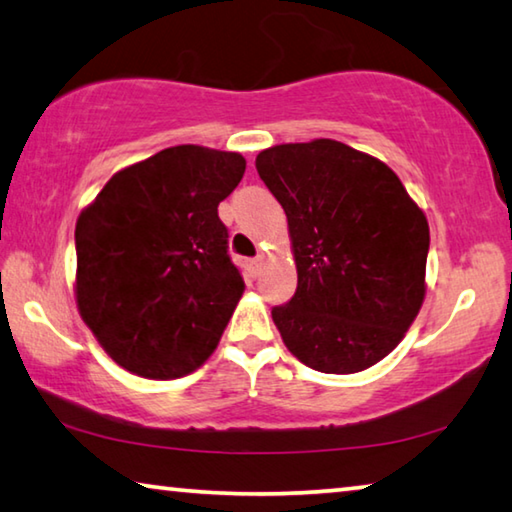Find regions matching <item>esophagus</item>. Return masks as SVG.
Here are the masks:
<instances>
[{"instance_id":"1","label":"esophagus","mask_w":512,"mask_h":512,"mask_svg":"<svg viewBox=\"0 0 512 512\" xmlns=\"http://www.w3.org/2000/svg\"><path fill=\"white\" fill-rule=\"evenodd\" d=\"M262 264H264V259H262V257L250 259V262H248V268H250V273H253V277H257V273H259V268H262Z\"/></svg>"}]
</instances>
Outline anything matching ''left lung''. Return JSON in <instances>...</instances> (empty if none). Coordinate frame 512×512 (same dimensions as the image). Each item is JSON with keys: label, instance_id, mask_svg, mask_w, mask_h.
Masks as SVG:
<instances>
[{"label": "left lung", "instance_id": "left-lung-1", "mask_svg": "<svg viewBox=\"0 0 512 512\" xmlns=\"http://www.w3.org/2000/svg\"><path fill=\"white\" fill-rule=\"evenodd\" d=\"M282 205L298 289L273 307L289 352L327 375L388 357L427 293V216L397 173L336 140L277 144L257 155Z\"/></svg>", "mask_w": 512, "mask_h": 512}]
</instances>
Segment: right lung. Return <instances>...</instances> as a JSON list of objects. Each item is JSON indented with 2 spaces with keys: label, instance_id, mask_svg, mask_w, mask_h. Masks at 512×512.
<instances>
[{
  "label": "right lung",
  "instance_id": "right-lung-1",
  "mask_svg": "<svg viewBox=\"0 0 512 512\" xmlns=\"http://www.w3.org/2000/svg\"><path fill=\"white\" fill-rule=\"evenodd\" d=\"M241 153L180 144L117 171L76 221L74 296L108 357L146 379L201 368L244 296L216 207Z\"/></svg>",
  "mask_w": 512,
  "mask_h": 512
}]
</instances>
